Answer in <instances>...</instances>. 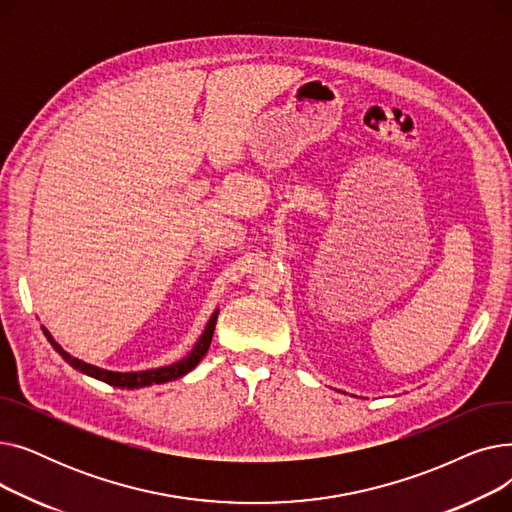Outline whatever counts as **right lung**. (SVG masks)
<instances>
[{"label": "right lung", "mask_w": 512, "mask_h": 512, "mask_svg": "<svg viewBox=\"0 0 512 512\" xmlns=\"http://www.w3.org/2000/svg\"><path fill=\"white\" fill-rule=\"evenodd\" d=\"M218 309L213 311V315L209 317L207 326L203 330V334L199 336L197 344L193 346V351L188 353L182 361H176L172 365H166V367H157V369H147V371H107V369H101V367H95V365H89L85 361H80L72 355H68L64 348L53 340V336L43 328L47 340L51 342V346L56 348V351L62 355V359L72 365L74 369H78L80 373H87L91 375V378L95 380H101L105 384H110L114 388H128V390H134V388H145V386H153V384H166V382H172V380H178L182 378V375H186L191 369L197 367V363L205 357L207 348L211 344V338H213V330H215V321H218Z\"/></svg>", "instance_id": "1"}]
</instances>
